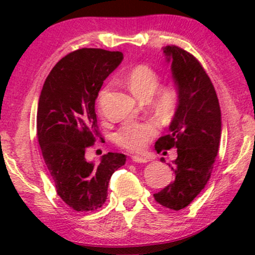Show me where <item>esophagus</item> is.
Wrapping results in <instances>:
<instances>
[{"label":"esophagus","instance_id":"1","mask_svg":"<svg viewBox=\"0 0 255 255\" xmlns=\"http://www.w3.org/2000/svg\"><path fill=\"white\" fill-rule=\"evenodd\" d=\"M131 160L135 163H147L148 159L145 157H140V156H131Z\"/></svg>","mask_w":255,"mask_h":255}]
</instances>
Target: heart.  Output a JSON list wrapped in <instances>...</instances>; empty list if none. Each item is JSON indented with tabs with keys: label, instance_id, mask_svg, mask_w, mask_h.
<instances>
[{
	"label": "heart",
	"instance_id": "1",
	"mask_svg": "<svg viewBox=\"0 0 255 255\" xmlns=\"http://www.w3.org/2000/svg\"><path fill=\"white\" fill-rule=\"evenodd\" d=\"M126 84L135 97L140 99L148 98L159 84V75L147 64H137L133 67L126 75ZM108 87H104L99 93L98 108L101 110V103ZM178 103V92L174 86H164L157 92L154 107L158 113L164 118L174 115ZM157 126L151 121L128 122L116 131V144L130 151H141L147 142L156 135Z\"/></svg>",
	"mask_w": 255,
	"mask_h": 255
}]
</instances>
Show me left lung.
I'll use <instances>...</instances> for the list:
<instances>
[{"instance_id": "obj_1", "label": "left lung", "mask_w": 255, "mask_h": 255, "mask_svg": "<svg viewBox=\"0 0 255 255\" xmlns=\"http://www.w3.org/2000/svg\"><path fill=\"white\" fill-rule=\"evenodd\" d=\"M163 52L171 63L178 103L168 134L160 136L154 147L157 152L176 147L177 158L169 164L175 171L174 181L153 197L162 206L178 211L194 200L211 176L221 141V108L215 87L197 58L176 45L165 46Z\"/></svg>"}]
</instances>
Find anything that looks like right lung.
<instances>
[{
	"instance_id": "obj_1",
	"label": "right lung",
	"mask_w": 255,
	"mask_h": 255,
	"mask_svg": "<svg viewBox=\"0 0 255 255\" xmlns=\"http://www.w3.org/2000/svg\"><path fill=\"white\" fill-rule=\"evenodd\" d=\"M124 60L120 51L80 49L49 73L38 101L37 137L58 197L78 212L95 211L108 197L111 175L125 165L122 153L95 164L85 151L101 136L95 103L103 81Z\"/></svg>"
}]
</instances>
